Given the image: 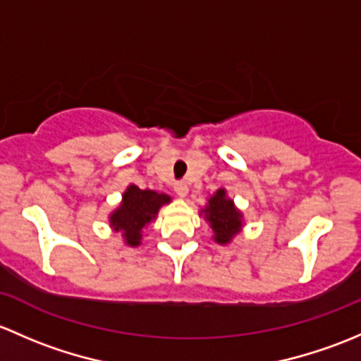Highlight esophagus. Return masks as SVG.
<instances>
[{
    "instance_id": "esophagus-1",
    "label": "esophagus",
    "mask_w": 361,
    "mask_h": 361,
    "mask_svg": "<svg viewBox=\"0 0 361 361\" xmlns=\"http://www.w3.org/2000/svg\"><path fill=\"white\" fill-rule=\"evenodd\" d=\"M173 191H176L177 195L184 198V196L188 195V185H185L184 182H176V184H173Z\"/></svg>"
}]
</instances>
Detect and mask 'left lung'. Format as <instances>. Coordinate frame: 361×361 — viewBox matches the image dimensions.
Listing matches in <instances>:
<instances>
[{"label":"left lung","instance_id":"left-lung-1","mask_svg":"<svg viewBox=\"0 0 361 361\" xmlns=\"http://www.w3.org/2000/svg\"><path fill=\"white\" fill-rule=\"evenodd\" d=\"M202 214L210 222V228L214 231V240L219 245H226L240 233L243 221H241V212L238 210L233 200L228 198L226 189H217L214 196H210L208 205L203 208Z\"/></svg>","mask_w":361,"mask_h":361}]
</instances>
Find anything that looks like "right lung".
Returning a JSON list of instances; mask_svg holds the SVG:
<instances>
[{"label": "right lung", "mask_w": 361, "mask_h": 361, "mask_svg": "<svg viewBox=\"0 0 361 361\" xmlns=\"http://www.w3.org/2000/svg\"><path fill=\"white\" fill-rule=\"evenodd\" d=\"M170 196L165 192H156L151 189H139L130 184L123 192L121 205L109 215V224L114 231H121L125 243L130 247L140 245L142 229L154 221L158 210L170 203Z\"/></svg>", "instance_id": "right-lung-1"}]
</instances>
